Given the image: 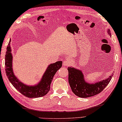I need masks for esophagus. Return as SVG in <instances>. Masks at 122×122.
Returning <instances> with one entry per match:
<instances>
[{
  "instance_id": "obj_1",
  "label": "esophagus",
  "mask_w": 122,
  "mask_h": 122,
  "mask_svg": "<svg viewBox=\"0 0 122 122\" xmlns=\"http://www.w3.org/2000/svg\"><path fill=\"white\" fill-rule=\"evenodd\" d=\"M70 65V62H69V61L66 60V61H64L63 62V66H69Z\"/></svg>"
}]
</instances>
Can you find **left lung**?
Wrapping results in <instances>:
<instances>
[{"instance_id": "obj_1", "label": "left lung", "mask_w": 122, "mask_h": 122, "mask_svg": "<svg viewBox=\"0 0 122 122\" xmlns=\"http://www.w3.org/2000/svg\"><path fill=\"white\" fill-rule=\"evenodd\" d=\"M108 34L111 36V31L107 30ZM69 83L72 92L77 97L86 98L99 94L109 83L113 73L104 80L94 83L87 82L85 80L82 71L73 67L68 68Z\"/></svg>"}]
</instances>
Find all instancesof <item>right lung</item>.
Here are the masks:
<instances>
[{"label": "right lung", "mask_w": 122, "mask_h": 122, "mask_svg": "<svg viewBox=\"0 0 122 122\" xmlns=\"http://www.w3.org/2000/svg\"><path fill=\"white\" fill-rule=\"evenodd\" d=\"M10 42L11 40H10L7 47L5 56V70L9 81L17 91L25 97L29 98H37L45 96L50 90L52 80L56 72L61 68L62 62L60 61L54 63H51L48 66L38 83L34 85H28L18 79L14 73Z\"/></svg>", "instance_id": "obj_1"}]
</instances>
